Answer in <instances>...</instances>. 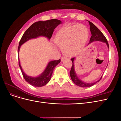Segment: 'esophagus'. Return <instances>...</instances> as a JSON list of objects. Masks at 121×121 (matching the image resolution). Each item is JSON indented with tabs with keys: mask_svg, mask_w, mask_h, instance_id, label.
Returning <instances> with one entry per match:
<instances>
[{
	"mask_svg": "<svg viewBox=\"0 0 121 121\" xmlns=\"http://www.w3.org/2000/svg\"><path fill=\"white\" fill-rule=\"evenodd\" d=\"M65 60V57H62L61 58V59H60L61 61H63Z\"/></svg>",
	"mask_w": 121,
	"mask_h": 121,
	"instance_id": "obj_1",
	"label": "esophagus"
}]
</instances>
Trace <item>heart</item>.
Segmentation results:
<instances>
[{"label":"heart","instance_id":"1","mask_svg":"<svg viewBox=\"0 0 121 121\" xmlns=\"http://www.w3.org/2000/svg\"><path fill=\"white\" fill-rule=\"evenodd\" d=\"M88 37V31L84 25H68L58 29L54 41L65 55L71 57L80 53Z\"/></svg>","mask_w":121,"mask_h":121}]
</instances>
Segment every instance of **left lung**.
Returning <instances> with one entry per match:
<instances>
[{
  "label": "left lung",
  "instance_id": "1",
  "mask_svg": "<svg viewBox=\"0 0 121 121\" xmlns=\"http://www.w3.org/2000/svg\"><path fill=\"white\" fill-rule=\"evenodd\" d=\"M88 22L90 25V30L91 32V34L92 35H91V37L90 39L88 45L90 44V43H91L94 41H100V42L105 43L106 44H107L108 48L109 49L108 43L104 35L102 33V32L99 30L98 28L96 27L92 23H91L90 21H88ZM75 60V57L71 58V60L73 63V65L71 69V71L69 72V74H70V76H71L72 81L74 82L76 85L81 87H89L94 85L95 84H96L97 82L100 81L102 78V76H101V78H100L99 80H98L97 81L93 82V83L85 82L83 81L81 79H80L78 77V76L77 75V74L75 69V65H74Z\"/></svg>",
  "mask_w": 121,
  "mask_h": 121
}]
</instances>
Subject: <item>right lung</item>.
I'll use <instances>...</instances> for the list:
<instances>
[{"label": "right lung", "mask_w": 121, "mask_h": 121, "mask_svg": "<svg viewBox=\"0 0 121 121\" xmlns=\"http://www.w3.org/2000/svg\"><path fill=\"white\" fill-rule=\"evenodd\" d=\"M61 23L62 22L59 20L52 19L45 21H38L33 24L25 31L21 38L17 49L18 57H19V51L22 45L29 40L39 37H44L49 40L55 28ZM60 62V59L49 61L41 74L37 77H32L24 73L19 58V65L25 80L32 86L38 87L44 86L49 82L54 68Z\"/></svg>", "instance_id": "1"}]
</instances>
